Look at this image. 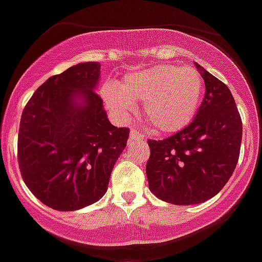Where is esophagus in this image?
<instances>
[{
	"mask_svg": "<svg viewBox=\"0 0 262 262\" xmlns=\"http://www.w3.org/2000/svg\"><path fill=\"white\" fill-rule=\"evenodd\" d=\"M138 138H142V135L140 133V130H137L136 127H133L130 130V137H129V140H130V141H135V140H138Z\"/></svg>",
	"mask_w": 262,
	"mask_h": 262,
	"instance_id": "34e87169",
	"label": "esophagus"
}]
</instances>
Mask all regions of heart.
<instances>
[{
	"instance_id": "heart-1",
	"label": "heart",
	"mask_w": 262,
	"mask_h": 262,
	"mask_svg": "<svg viewBox=\"0 0 262 262\" xmlns=\"http://www.w3.org/2000/svg\"><path fill=\"white\" fill-rule=\"evenodd\" d=\"M204 78L195 69L156 65L125 76L122 83H106L102 96L121 118H127L135 102H142L144 118L158 133H176L188 126L201 106Z\"/></svg>"
}]
</instances>
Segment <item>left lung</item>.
<instances>
[{"mask_svg": "<svg viewBox=\"0 0 262 262\" xmlns=\"http://www.w3.org/2000/svg\"><path fill=\"white\" fill-rule=\"evenodd\" d=\"M205 96L194 120L165 140H149L146 177L150 192L174 205L212 199L232 177L243 122L229 88L199 63Z\"/></svg>", "mask_w": 262, "mask_h": 262, "instance_id": "left-lung-1", "label": "left lung"}]
</instances>
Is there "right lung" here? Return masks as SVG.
Listing matches in <instances>:
<instances>
[{
  "label": "right lung",
  "mask_w": 262,
  "mask_h": 262,
  "mask_svg": "<svg viewBox=\"0 0 262 262\" xmlns=\"http://www.w3.org/2000/svg\"><path fill=\"white\" fill-rule=\"evenodd\" d=\"M100 69L98 62H82L50 77L21 116V176L52 209L72 212L97 202L126 146L129 129L111 124L94 92Z\"/></svg>",
  "instance_id": "1"
}]
</instances>
